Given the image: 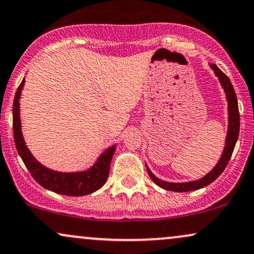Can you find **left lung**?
Wrapping results in <instances>:
<instances>
[{
    "label": "left lung",
    "mask_w": 254,
    "mask_h": 254,
    "mask_svg": "<svg viewBox=\"0 0 254 254\" xmlns=\"http://www.w3.org/2000/svg\"><path fill=\"white\" fill-rule=\"evenodd\" d=\"M211 68L213 69V71L219 78V81L223 85L224 91H225L226 97H227V103H229V130H227V137H226V144L224 147L223 155H221L219 162L216 165L212 171L207 173L206 176H204L203 178L199 179V181L194 182H189V183H169L160 181L157 177H155L152 172L150 171V169L146 166L147 173L152 179L153 183L156 185L160 186L162 189L169 191H175V192H188V191H194L198 189L207 186L208 184L216 181V179L221 175V172L224 171L226 168L227 163L232 156V152L236 146L237 139L239 136V127H240V118H239V109H238V101H237V95L234 92V89L232 86V83L229 79L225 73L218 68L216 64H210Z\"/></svg>",
    "instance_id": "8db88e82"
}]
</instances>
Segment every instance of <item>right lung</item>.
Masks as SVG:
<instances>
[{"instance_id":"right-lung-1","label":"right lung","mask_w":254,"mask_h":254,"mask_svg":"<svg viewBox=\"0 0 254 254\" xmlns=\"http://www.w3.org/2000/svg\"><path fill=\"white\" fill-rule=\"evenodd\" d=\"M24 79L17 88L14 104H12V131H14V140L18 155L21 156L24 165L27 166L33 178L48 190L60 194L72 195V197L90 194L101 189L108 179L109 172H110V163L116 147L115 145L109 147L105 152L102 153L96 164L88 171L63 173L53 171V170L47 169L46 166L40 164L31 155L28 147L25 146L23 136H22L18 99H20Z\"/></svg>"}]
</instances>
